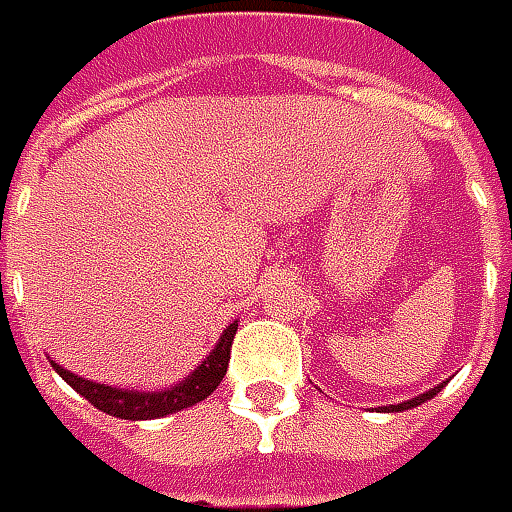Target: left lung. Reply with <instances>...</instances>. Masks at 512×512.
Listing matches in <instances>:
<instances>
[{"mask_svg": "<svg viewBox=\"0 0 512 512\" xmlns=\"http://www.w3.org/2000/svg\"><path fill=\"white\" fill-rule=\"evenodd\" d=\"M442 387H444V384H436V387H430V390L419 393L416 399H407V402H402V404H390V407H384V410H387V413H399V410H410V407H419V404L427 402V399H433V396H436V393H439Z\"/></svg>", "mask_w": 512, "mask_h": 512, "instance_id": "1", "label": "left lung"}]
</instances>
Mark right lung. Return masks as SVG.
Listing matches in <instances>:
<instances>
[{
	"instance_id": "1",
	"label": "right lung",
	"mask_w": 512,
	"mask_h": 512,
	"mask_svg": "<svg viewBox=\"0 0 512 512\" xmlns=\"http://www.w3.org/2000/svg\"><path fill=\"white\" fill-rule=\"evenodd\" d=\"M239 322L225 327V333L219 336L216 347L205 356V362L185 376L179 384H170L165 390H130V387H113V384H99L82 379L76 373L65 370L62 364L50 362V367L65 379V382L85 396L96 410L116 416V419H130V422H148V419H162L170 413H179L185 407H193L202 399H207L227 373V362H230V344L236 336Z\"/></svg>"
}]
</instances>
